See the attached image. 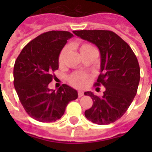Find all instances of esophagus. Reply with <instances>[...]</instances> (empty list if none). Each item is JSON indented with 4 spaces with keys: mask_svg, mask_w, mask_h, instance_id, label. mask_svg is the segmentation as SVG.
Returning a JSON list of instances; mask_svg holds the SVG:
<instances>
[{
    "mask_svg": "<svg viewBox=\"0 0 152 152\" xmlns=\"http://www.w3.org/2000/svg\"><path fill=\"white\" fill-rule=\"evenodd\" d=\"M83 95V91H78V97L79 98L82 97Z\"/></svg>",
    "mask_w": 152,
    "mask_h": 152,
    "instance_id": "esophagus-1",
    "label": "esophagus"
}]
</instances>
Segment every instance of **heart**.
<instances>
[{
  "label": "heart",
  "mask_w": 152,
  "mask_h": 152,
  "mask_svg": "<svg viewBox=\"0 0 152 152\" xmlns=\"http://www.w3.org/2000/svg\"><path fill=\"white\" fill-rule=\"evenodd\" d=\"M91 50H95L92 46H91L89 44L83 43L81 44L80 46V53H83L87 51ZM68 51V47H64L62 49L61 51L60 52L59 56H58V63L61 64L63 63L64 58ZM88 76L87 74L80 72H76L74 73L71 74L69 76V82L71 85L76 88H84L88 84Z\"/></svg>",
  "instance_id": "b5f03b06"
}]
</instances>
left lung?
<instances>
[{
  "instance_id": "8db88e82",
  "label": "left lung",
  "mask_w": 152,
  "mask_h": 152,
  "mask_svg": "<svg viewBox=\"0 0 152 152\" xmlns=\"http://www.w3.org/2000/svg\"><path fill=\"white\" fill-rule=\"evenodd\" d=\"M72 32L96 45L101 54V73L95 86L102 85L106 89L102 97L91 91L84 93L93 100L92 106L84 112L85 117L98 125L114 122L125 114L137 95L140 78L137 57L129 44L111 31Z\"/></svg>"
}]
</instances>
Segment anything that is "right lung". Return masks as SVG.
<instances>
[{
	"instance_id": "1",
	"label": "right lung",
	"mask_w": 152,
	"mask_h": 152,
	"mask_svg": "<svg viewBox=\"0 0 152 152\" xmlns=\"http://www.w3.org/2000/svg\"><path fill=\"white\" fill-rule=\"evenodd\" d=\"M72 36L64 31L42 33L28 42L15 60L14 87L26 112L39 121L60 119L69 102L78 97L77 91L66 84L57 91L48 88L58 69L60 52Z\"/></svg>"
}]
</instances>
